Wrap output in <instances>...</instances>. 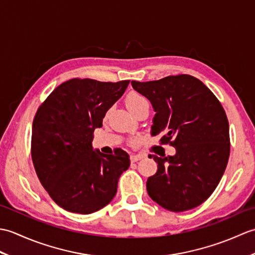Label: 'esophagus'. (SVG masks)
Here are the masks:
<instances>
[{
    "label": "esophagus",
    "instance_id": "esophagus-1",
    "mask_svg": "<svg viewBox=\"0 0 255 255\" xmlns=\"http://www.w3.org/2000/svg\"><path fill=\"white\" fill-rule=\"evenodd\" d=\"M142 158H143V155H141V154H132L130 156V160H131V162H137L139 160H141Z\"/></svg>",
    "mask_w": 255,
    "mask_h": 255
}]
</instances>
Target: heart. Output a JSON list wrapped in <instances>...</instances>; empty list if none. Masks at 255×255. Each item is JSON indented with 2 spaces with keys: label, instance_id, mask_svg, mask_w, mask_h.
Segmentation results:
<instances>
[{
  "label": "heart",
  "instance_id": "1",
  "mask_svg": "<svg viewBox=\"0 0 255 255\" xmlns=\"http://www.w3.org/2000/svg\"><path fill=\"white\" fill-rule=\"evenodd\" d=\"M147 104H149L147 99L138 93H134V92L129 93L128 96L126 97V106L132 114L136 113V111L139 110L140 107H142L143 105H147Z\"/></svg>",
  "mask_w": 255,
  "mask_h": 255
}]
</instances>
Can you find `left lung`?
Segmentation results:
<instances>
[{
    "label": "left lung",
    "mask_w": 255,
    "mask_h": 255,
    "mask_svg": "<svg viewBox=\"0 0 255 255\" xmlns=\"http://www.w3.org/2000/svg\"><path fill=\"white\" fill-rule=\"evenodd\" d=\"M152 104L151 134L174 155L150 154L158 171L147 181L149 196L162 207L180 213L197 207L217 187L230 154L229 123L224 107L202 81L188 74L158 81H131Z\"/></svg>",
    "instance_id": "obj_1"
}]
</instances>
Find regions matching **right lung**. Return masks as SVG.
Listing matches in <instances>:
<instances>
[{"mask_svg": "<svg viewBox=\"0 0 255 255\" xmlns=\"http://www.w3.org/2000/svg\"><path fill=\"white\" fill-rule=\"evenodd\" d=\"M130 81L72 79L52 91L32 122L31 159L41 185L57 205L88 215L116 195L122 173L130 165L122 149L114 154L92 147L95 128L121 99Z\"/></svg>", "mask_w": 255, "mask_h": 255, "instance_id": "add662e5", "label": "right lung"}]
</instances>
